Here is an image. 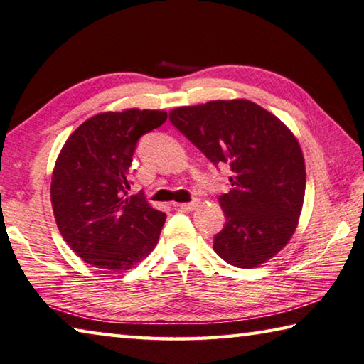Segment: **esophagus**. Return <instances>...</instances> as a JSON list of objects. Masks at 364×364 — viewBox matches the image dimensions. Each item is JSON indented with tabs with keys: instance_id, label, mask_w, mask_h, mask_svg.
Instances as JSON below:
<instances>
[{
	"instance_id": "esophagus-1",
	"label": "esophagus",
	"mask_w": 364,
	"mask_h": 364,
	"mask_svg": "<svg viewBox=\"0 0 364 364\" xmlns=\"http://www.w3.org/2000/svg\"><path fill=\"white\" fill-rule=\"evenodd\" d=\"M198 205H199L198 200H193V203H183V204H176L178 209H181V210H184V212H191V210H194L196 207H198Z\"/></svg>"
}]
</instances>
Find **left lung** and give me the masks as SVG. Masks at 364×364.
I'll return each instance as SVG.
<instances>
[{"instance_id":"obj_1","label":"left lung","mask_w":364,"mask_h":364,"mask_svg":"<svg viewBox=\"0 0 364 364\" xmlns=\"http://www.w3.org/2000/svg\"><path fill=\"white\" fill-rule=\"evenodd\" d=\"M170 121L213 165L232 170V189L218 199L227 222L213 251L240 269L272 259L291 240L303 209L306 168L295 134L245 99L173 108Z\"/></svg>"}]
</instances>
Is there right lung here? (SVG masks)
Listing matches in <instances>:
<instances>
[{"instance_id":"add662e5","label":"right lung","mask_w":364,"mask_h":364,"mask_svg":"<svg viewBox=\"0 0 364 364\" xmlns=\"http://www.w3.org/2000/svg\"><path fill=\"white\" fill-rule=\"evenodd\" d=\"M166 121L164 109L128 108L85 119L51 175V205L68 246L92 267L124 272L154 251L166 215L128 196L136 144Z\"/></svg>"}]
</instances>
